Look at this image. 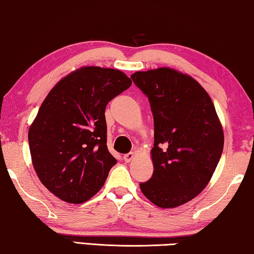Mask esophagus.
I'll use <instances>...</instances> for the list:
<instances>
[{
  "instance_id": "obj_1",
  "label": "esophagus",
  "mask_w": 254,
  "mask_h": 254,
  "mask_svg": "<svg viewBox=\"0 0 254 254\" xmlns=\"http://www.w3.org/2000/svg\"><path fill=\"white\" fill-rule=\"evenodd\" d=\"M134 152H128V154H126L124 156V159H125V162H127V163H129L131 159L134 158Z\"/></svg>"
}]
</instances>
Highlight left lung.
<instances>
[{"mask_svg":"<svg viewBox=\"0 0 254 254\" xmlns=\"http://www.w3.org/2000/svg\"><path fill=\"white\" fill-rule=\"evenodd\" d=\"M130 78L148 97L155 126L154 173L140 189L156 206H182L202 192L223 151L214 104L195 79L175 69L136 71Z\"/></svg>","mask_w":254,"mask_h":254,"instance_id":"8db88e82","label":"left lung"}]
</instances>
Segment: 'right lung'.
<instances>
[{
  "mask_svg": "<svg viewBox=\"0 0 254 254\" xmlns=\"http://www.w3.org/2000/svg\"><path fill=\"white\" fill-rule=\"evenodd\" d=\"M131 85L117 69L82 67L57 83L29 129L32 164L59 199L82 203L102 189L117 159L106 145L105 109Z\"/></svg>",
  "mask_w": 254,
  "mask_h": 254,
  "instance_id": "add662e5",
  "label": "right lung"
}]
</instances>
